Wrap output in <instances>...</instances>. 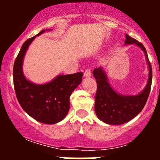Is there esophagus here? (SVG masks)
I'll use <instances>...</instances> for the list:
<instances>
[{
    "instance_id": "34e87169",
    "label": "esophagus",
    "mask_w": 160,
    "mask_h": 160,
    "mask_svg": "<svg viewBox=\"0 0 160 160\" xmlns=\"http://www.w3.org/2000/svg\"><path fill=\"white\" fill-rule=\"evenodd\" d=\"M91 76H92V74H91L90 70H86V71H85V73H84V74H83L84 78H90Z\"/></svg>"
}]
</instances>
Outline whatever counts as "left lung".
I'll return each instance as SVG.
<instances>
[{
    "instance_id": "left-lung-1",
    "label": "left lung",
    "mask_w": 160,
    "mask_h": 160,
    "mask_svg": "<svg viewBox=\"0 0 160 160\" xmlns=\"http://www.w3.org/2000/svg\"><path fill=\"white\" fill-rule=\"evenodd\" d=\"M135 44L144 53L148 63V79L147 85L140 93L134 95H123L117 92L108 82V78L102 67L93 71L96 79L97 92L95 95V111L100 120L110 125H121L132 120L144 108L152 83V69L148 53L142 43L126 34L125 45Z\"/></svg>"
}]
</instances>
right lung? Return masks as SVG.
Masks as SVG:
<instances>
[{
    "mask_svg": "<svg viewBox=\"0 0 160 160\" xmlns=\"http://www.w3.org/2000/svg\"><path fill=\"white\" fill-rule=\"evenodd\" d=\"M52 29L42 30L23 43L13 66V84L16 98L22 109L32 118L46 124H55L63 120L70 108V96L82 81V73L58 75L50 82L36 84L24 75V57L37 36Z\"/></svg>",
    "mask_w": 160,
    "mask_h": 160,
    "instance_id": "right-lung-1",
    "label": "right lung"
}]
</instances>
